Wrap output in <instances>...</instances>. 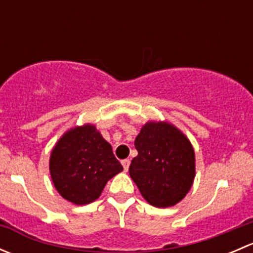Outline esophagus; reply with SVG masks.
<instances>
[{
  "instance_id": "34e87169",
  "label": "esophagus",
  "mask_w": 253,
  "mask_h": 253,
  "mask_svg": "<svg viewBox=\"0 0 253 253\" xmlns=\"http://www.w3.org/2000/svg\"><path fill=\"white\" fill-rule=\"evenodd\" d=\"M122 167H124V170L125 171H127V170H128V168H129V160L128 159H125V160H122Z\"/></svg>"
}]
</instances>
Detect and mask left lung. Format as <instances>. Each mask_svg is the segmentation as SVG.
Returning <instances> with one entry per match:
<instances>
[{
	"label": "left lung",
	"mask_w": 253,
	"mask_h": 253,
	"mask_svg": "<svg viewBox=\"0 0 253 253\" xmlns=\"http://www.w3.org/2000/svg\"><path fill=\"white\" fill-rule=\"evenodd\" d=\"M138 155L129 176L149 205L165 208L180 202L193 183L195 152L191 142L174 125L147 122L136 137Z\"/></svg>",
	"instance_id": "1"
}]
</instances>
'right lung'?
<instances>
[{
    "label": "right lung",
    "instance_id": "1",
    "mask_svg": "<svg viewBox=\"0 0 253 253\" xmlns=\"http://www.w3.org/2000/svg\"><path fill=\"white\" fill-rule=\"evenodd\" d=\"M122 170L111 145L93 125L66 132L51 152L50 174L56 190L78 206L99 198L106 182Z\"/></svg>",
    "mask_w": 253,
    "mask_h": 253
}]
</instances>
